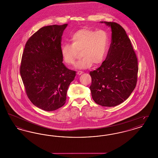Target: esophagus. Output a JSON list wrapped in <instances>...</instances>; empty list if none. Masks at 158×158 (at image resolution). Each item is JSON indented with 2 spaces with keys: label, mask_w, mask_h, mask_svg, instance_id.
<instances>
[{
  "label": "esophagus",
  "mask_w": 158,
  "mask_h": 158,
  "mask_svg": "<svg viewBox=\"0 0 158 158\" xmlns=\"http://www.w3.org/2000/svg\"><path fill=\"white\" fill-rule=\"evenodd\" d=\"M83 72L82 71H78L77 72V75H81V74H82Z\"/></svg>",
  "instance_id": "1"
}]
</instances>
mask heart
Segmentation results:
<instances>
[{
    "mask_svg": "<svg viewBox=\"0 0 158 158\" xmlns=\"http://www.w3.org/2000/svg\"><path fill=\"white\" fill-rule=\"evenodd\" d=\"M70 41L71 44L63 43L60 47L62 59L68 66L75 64L80 51L82 58L76 64L80 69L102 64L108 54L110 37L105 31L81 29L72 35Z\"/></svg>",
    "mask_w": 158,
    "mask_h": 158,
    "instance_id": "1",
    "label": "heart"
}]
</instances>
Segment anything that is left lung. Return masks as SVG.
Masks as SVG:
<instances>
[{
  "instance_id": "8db88e82",
  "label": "left lung",
  "mask_w": 158,
  "mask_h": 158,
  "mask_svg": "<svg viewBox=\"0 0 158 158\" xmlns=\"http://www.w3.org/2000/svg\"><path fill=\"white\" fill-rule=\"evenodd\" d=\"M104 23L111 28V43L101 66L90 72L89 88L94 101L98 105L115 106L126 101L135 89L138 62L124 29L117 23Z\"/></svg>"
}]
</instances>
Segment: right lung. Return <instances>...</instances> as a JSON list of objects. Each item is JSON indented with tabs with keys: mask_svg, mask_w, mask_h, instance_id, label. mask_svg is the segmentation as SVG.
I'll list each match as a JSON object with an SVG mask.
<instances>
[{
	"mask_svg": "<svg viewBox=\"0 0 158 158\" xmlns=\"http://www.w3.org/2000/svg\"><path fill=\"white\" fill-rule=\"evenodd\" d=\"M68 24L41 28L27 41L23 52L20 73L31 102L47 111L64 105L70 83L76 72L63 63L61 36Z\"/></svg>",
	"mask_w": 158,
	"mask_h": 158,
	"instance_id": "1",
	"label": "right lung"
}]
</instances>
